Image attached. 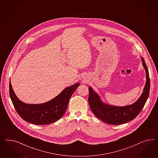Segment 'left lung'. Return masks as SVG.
Listing matches in <instances>:
<instances>
[{
  "label": "left lung",
  "mask_w": 158,
  "mask_h": 158,
  "mask_svg": "<svg viewBox=\"0 0 158 158\" xmlns=\"http://www.w3.org/2000/svg\"><path fill=\"white\" fill-rule=\"evenodd\" d=\"M141 58L146 72L147 81L143 88V93L139 100L133 104L124 106L108 105L102 101L100 96L91 87H89V96L88 101L90 107L94 115L104 122L113 125L123 124L134 119L143 108L149 93L150 79L148 68L144 59L142 57Z\"/></svg>",
  "instance_id": "1"
}]
</instances>
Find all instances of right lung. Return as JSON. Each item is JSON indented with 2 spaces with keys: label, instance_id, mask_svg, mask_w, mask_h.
Listing matches in <instances>:
<instances>
[{
  "label": "right lung",
  "instance_id": "1",
  "mask_svg": "<svg viewBox=\"0 0 158 158\" xmlns=\"http://www.w3.org/2000/svg\"><path fill=\"white\" fill-rule=\"evenodd\" d=\"M80 83H77L63 90L57 97L47 102L28 104L19 100L9 83L11 101L20 117L25 121L38 125L51 124L62 118L67 110L68 102Z\"/></svg>",
  "mask_w": 158,
  "mask_h": 158
}]
</instances>
